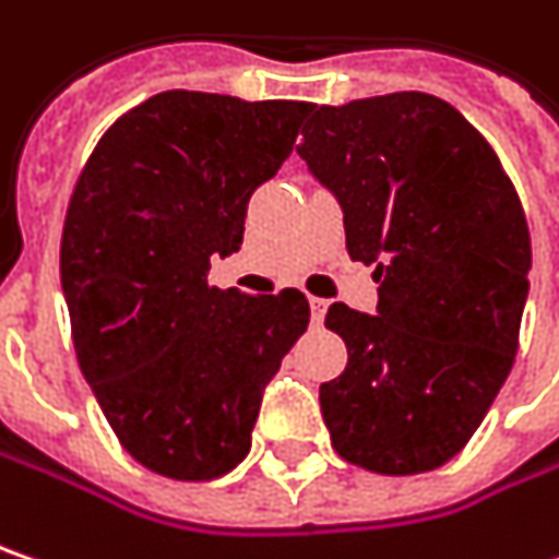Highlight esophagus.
I'll use <instances>...</instances> for the list:
<instances>
[{
  "label": "esophagus",
  "mask_w": 559,
  "mask_h": 559,
  "mask_svg": "<svg viewBox=\"0 0 559 559\" xmlns=\"http://www.w3.org/2000/svg\"><path fill=\"white\" fill-rule=\"evenodd\" d=\"M323 314H326V301L323 298H311V321L321 323Z\"/></svg>",
  "instance_id": "34e87169"
}]
</instances>
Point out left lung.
<instances>
[{"mask_svg": "<svg viewBox=\"0 0 559 559\" xmlns=\"http://www.w3.org/2000/svg\"><path fill=\"white\" fill-rule=\"evenodd\" d=\"M298 154L377 264V318L336 301L346 371L321 383L333 450L377 475L450 462L485 421L519 349L532 238L485 134L447 99L400 91L311 106Z\"/></svg>", "mask_w": 559, "mask_h": 559, "instance_id": "left-lung-1", "label": "left lung"}]
</instances>
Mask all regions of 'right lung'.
Returning a JSON list of instances; mask_svg holds the SVG:
<instances>
[{
    "instance_id": "1",
    "label": "right lung",
    "mask_w": 559,
    "mask_h": 559,
    "mask_svg": "<svg viewBox=\"0 0 559 559\" xmlns=\"http://www.w3.org/2000/svg\"><path fill=\"white\" fill-rule=\"evenodd\" d=\"M311 103L166 91L128 109L71 191L59 270L81 374L156 475L210 481L251 450L264 386L305 333L298 289L210 286L248 198L293 154Z\"/></svg>"
}]
</instances>
